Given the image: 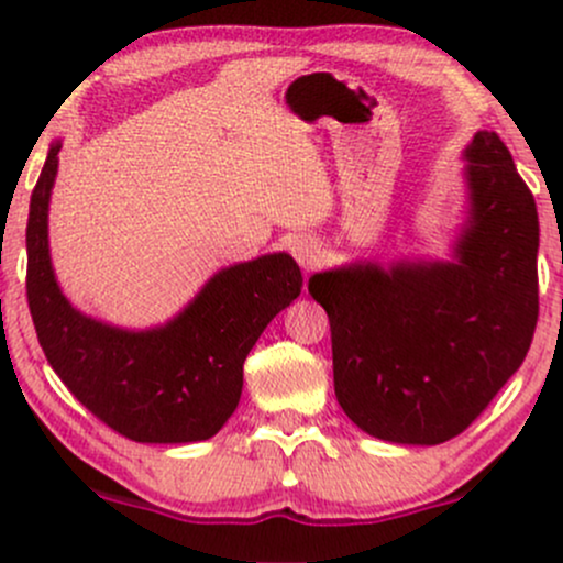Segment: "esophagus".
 I'll return each mask as SVG.
<instances>
[{"instance_id": "1", "label": "esophagus", "mask_w": 563, "mask_h": 563, "mask_svg": "<svg viewBox=\"0 0 563 563\" xmlns=\"http://www.w3.org/2000/svg\"><path fill=\"white\" fill-rule=\"evenodd\" d=\"M290 254L296 256V262L301 264V269H314L320 267L322 262V245L314 241V238H296L294 243H290Z\"/></svg>"}]
</instances>
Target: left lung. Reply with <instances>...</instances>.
I'll return each mask as SVG.
<instances>
[{
    "label": "left lung",
    "mask_w": 563,
    "mask_h": 563,
    "mask_svg": "<svg viewBox=\"0 0 563 563\" xmlns=\"http://www.w3.org/2000/svg\"><path fill=\"white\" fill-rule=\"evenodd\" d=\"M466 158L450 262H352L309 277L328 312L335 399L365 434L442 444L525 363L538 325V206L495 132Z\"/></svg>",
    "instance_id": "8db88e82"
}]
</instances>
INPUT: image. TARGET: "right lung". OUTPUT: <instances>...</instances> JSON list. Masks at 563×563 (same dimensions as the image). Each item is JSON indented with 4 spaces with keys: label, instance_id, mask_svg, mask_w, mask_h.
I'll list each match as a JSON object with an SVG mask.
<instances>
[{
    "label": "right lung",
    "instance_id": "obj_1",
    "mask_svg": "<svg viewBox=\"0 0 563 563\" xmlns=\"http://www.w3.org/2000/svg\"><path fill=\"white\" fill-rule=\"evenodd\" d=\"M57 153L60 142H53L25 228V294L44 357L89 412L132 442L211 439L241 402L249 352L301 294L299 264L267 254L219 269L177 318L147 331L87 318L57 286L49 260Z\"/></svg>",
    "mask_w": 563,
    "mask_h": 563
}]
</instances>
